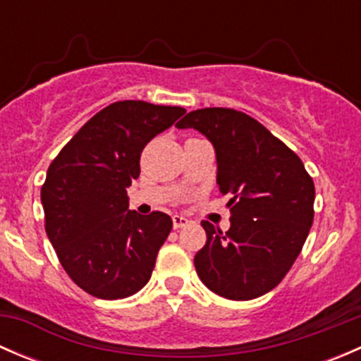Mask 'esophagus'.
<instances>
[{
    "mask_svg": "<svg viewBox=\"0 0 361 361\" xmlns=\"http://www.w3.org/2000/svg\"><path fill=\"white\" fill-rule=\"evenodd\" d=\"M188 224H190V220H188L187 216H183V214H174L173 216V227L174 228H183V227H187Z\"/></svg>",
    "mask_w": 361,
    "mask_h": 361,
    "instance_id": "obj_1",
    "label": "esophagus"
}]
</instances>
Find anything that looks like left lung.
<instances>
[{
  "label": "left lung",
  "instance_id": "left-lung-1",
  "mask_svg": "<svg viewBox=\"0 0 361 361\" xmlns=\"http://www.w3.org/2000/svg\"><path fill=\"white\" fill-rule=\"evenodd\" d=\"M178 129H195L216 154V183L231 195V228L204 220L207 241L194 258L211 292L251 300L281 283L314 218V183L302 160L260 122L231 108L187 113Z\"/></svg>",
  "mask_w": 361,
  "mask_h": 361
}]
</instances>
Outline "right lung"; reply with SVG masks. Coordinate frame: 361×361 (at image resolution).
<instances>
[{
    "instance_id": "right-lung-1",
    "label": "right lung",
    "mask_w": 361,
    "mask_h": 361,
    "mask_svg": "<svg viewBox=\"0 0 361 361\" xmlns=\"http://www.w3.org/2000/svg\"><path fill=\"white\" fill-rule=\"evenodd\" d=\"M181 106L118 101L92 116L59 152L42 187L45 231L69 278L97 298H126L150 281L173 228L166 213L129 209L150 140L169 129Z\"/></svg>"
}]
</instances>
